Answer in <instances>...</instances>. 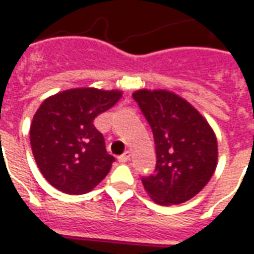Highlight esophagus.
<instances>
[{"instance_id": "esophagus-1", "label": "esophagus", "mask_w": 254, "mask_h": 254, "mask_svg": "<svg viewBox=\"0 0 254 254\" xmlns=\"http://www.w3.org/2000/svg\"><path fill=\"white\" fill-rule=\"evenodd\" d=\"M129 159H130V152H129V151H125V152L118 158V160H120L121 163H125V162H127Z\"/></svg>"}]
</instances>
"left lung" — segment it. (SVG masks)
Returning a JSON list of instances; mask_svg holds the SVG:
<instances>
[{
  "mask_svg": "<svg viewBox=\"0 0 254 254\" xmlns=\"http://www.w3.org/2000/svg\"><path fill=\"white\" fill-rule=\"evenodd\" d=\"M152 129L156 148L155 174L143 185L159 205L182 204L207 185L218 166V140L196 107L169 89L133 92Z\"/></svg>",
  "mask_w": 254,
  "mask_h": 254,
  "instance_id": "left-lung-1",
  "label": "left lung"
}]
</instances>
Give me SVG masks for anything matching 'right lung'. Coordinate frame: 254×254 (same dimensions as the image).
Masks as SVG:
<instances>
[{
    "mask_svg": "<svg viewBox=\"0 0 254 254\" xmlns=\"http://www.w3.org/2000/svg\"><path fill=\"white\" fill-rule=\"evenodd\" d=\"M121 96L120 89L80 87L42 102L31 122L30 141L36 165L52 187L84 194L109 174L114 158L106 152L94 120Z\"/></svg>",
    "mask_w": 254,
    "mask_h": 254,
    "instance_id": "obj_1",
    "label": "right lung"
}]
</instances>
